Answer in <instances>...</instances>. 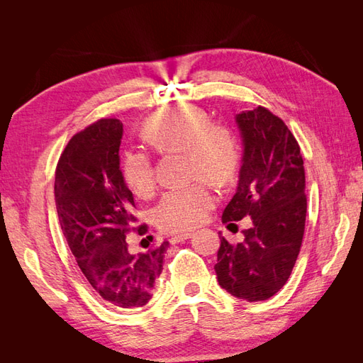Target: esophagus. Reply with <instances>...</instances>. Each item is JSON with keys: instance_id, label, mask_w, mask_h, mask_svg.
Returning <instances> with one entry per match:
<instances>
[{"instance_id": "34e87169", "label": "esophagus", "mask_w": 363, "mask_h": 363, "mask_svg": "<svg viewBox=\"0 0 363 363\" xmlns=\"http://www.w3.org/2000/svg\"><path fill=\"white\" fill-rule=\"evenodd\" d=\"M192 236V233H180V235H174L171 238V242L172 244H179V242H184L186 239H189Z\"/></svg>"}]
</instances>
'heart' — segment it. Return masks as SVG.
Segmentation results:
<instances>
[{
    "mask_svg": "<svg viewBox=\"0 0 363 363\" xmlns=\"http://www.w3.org/2000/svg\"><path fill=\"white\" fill-rule=\"evenodd\" d=\"M144 136L159 152L183 151L184 168L189 179L203 177L218 184L233 180L239 164L236 139L228 127L213 124L201 107L175 104L147 119ZM127 188L136 196H148L155 191V164L147 152L128 150L121 163ZM211 186L195 180L184 188L162 195L152 208L156 225L167 233H180L203 223L215 206Z\"/></svg>",
    "mask_w": 363,
    "mask_h": 363,
    "instance_id": "obj_1",
    "label": "heart"
}]
</instances>
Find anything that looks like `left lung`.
Listing matches in <instances>:
<instances>
[{
  "label": "left lung",
  "mask_w": 363,
  "mask_h": 363,
  "mask_svg": "<svg viewBox=\"0 0 363 363\" xmlns=\"http://www.w3.org/2000/svg\"><path fill=\"white\" fill-rule=\"evenodd\" d=\"M236 123L244 157L223 223L232 225L251 216L252 225L236 245L219 236L215 271L228 294L262 301L284 286L301 248L307 211L304 162L288 125L267 107L236 115Z\"/></svg>",
  "instance_id": "1"
}]
</instances>
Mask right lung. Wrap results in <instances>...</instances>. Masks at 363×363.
<instances>
[{
  "mask_svg": "<svg viewBox=\"0 0 363 363\" xmlns=\"http://www.w3.org/2000/svg\"><path fill=\"white\" fill-rule=\"evenodd\" d=\"M121 139L123 123L115 118L74 135L57 163L54 196L63 235L91 286L108 304L135 309L151 300L169 244L138 255L128 250L127 233L142 236L148 227H136L133 194L119 169Z\"/></svg>",
  "mask_w": 363,
  "mask_h": 363,
  "instance_id": "obj_1",
  "label": "right lung"
}]
</instances>
